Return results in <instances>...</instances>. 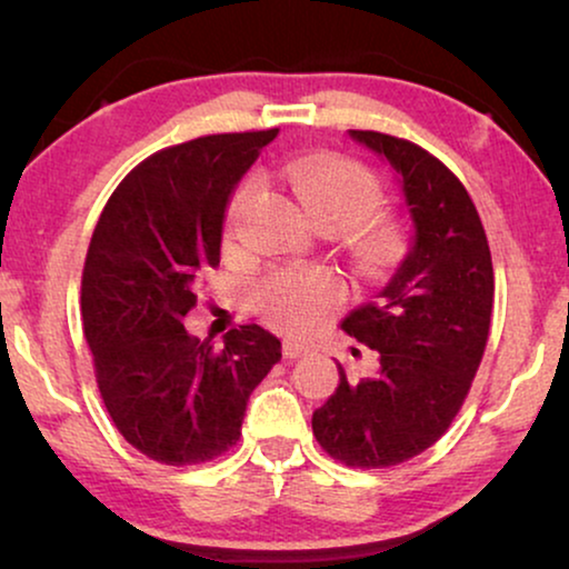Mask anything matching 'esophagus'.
I'll return each instance as SVG.
<instances>
[{"mask_svg": "<svg viewBox=\"0 0 569 569\" xmlns=\"http://www.w3.org/2000/svg\"><path fill=\"white\" fill-rule=\"evenodd\" d=\"M282 355L284 357H302V355H308V347L306 345H300V341H292V339H287L284 345H282Z\"/></svg>", "mask_w": 569, "mask_h": 569, "instance_id": "obj_1", "label": "esophagus"}]
</instances>
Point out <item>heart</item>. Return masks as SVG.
<instances>
[{
    "instance_id": "b5f03b06",
    "label": "heart",
    "mask_w": 569,
    "mask_h": 569,
    "mask_svg": "<svg viewBox=\"0 0 569 569\" xmlns=\"http://www.w3.org/2000/svg\"><path fill=\"white\" fill-rule=\"evenodd\" d=\"M287 183L310 220L323 230H345L365 269H383L403 251V232L391 220H378V181L357 162L331 154H306L290 162ZM259 181L248 178L232 197L230 217L243 212ZM341 284L326 271L279 274L263 287L261 300L271 321L287 331L306 333L341 306Z\"/></svg>"
}]
</instances>
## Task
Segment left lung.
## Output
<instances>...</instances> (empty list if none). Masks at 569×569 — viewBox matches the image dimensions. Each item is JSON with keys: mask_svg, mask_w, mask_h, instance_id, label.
Instances as JSON below:
<instances>
[{"mask_svg": "<svg viewBox=\"0 0 569 569\" xmlns=\"http://www.w3.org/2000/svg\"><path fill=\"white\" fill-rule=\"evenodd\" d=\"M391 168L409 251L341 331L378 352L370 378L347 376L313 411V435L337 461L383 469L438 442L469 393L489 337L495 274L489 243L463 183L422 147L355 131ZM355 355V352H352Z\"/></svg>", "mask_w": 569, "mask_h": 569, "instance_id": "1", "label": "left lung"}]
</instances>
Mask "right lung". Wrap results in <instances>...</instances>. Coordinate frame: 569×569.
Instances as JSON below:
<instances>
[{
  "instance_id": "obj_1",
  "label": "right lung",
  "mask_w": 569,
  "mask_h": 569,
  "mask_svg": "<svg viewBox=\"0 0 569 569\" xmlns=\"http://www.w3.org/2000/svg\"><path fill=\"white\" fill-rule=\"evenodd\" d=\"M279 129L168 147L119 183L92 232L82 321L100 396L139 453L168 466L212 461L240 438L248 399L282 341L261 326L197 339L193 284L220 263L224 212Z\"/></svg>"
}]
</instances>
